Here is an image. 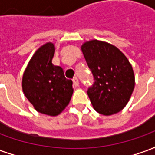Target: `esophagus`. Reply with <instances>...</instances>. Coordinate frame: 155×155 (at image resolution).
<instances>
[{
    "instance_id": "1",
    "label": "esophagus",
    "mask_w": 155,
    "mask_h": 155,
    "mask_svg": "<svg viewBox=\"0 0 155 155\" xmlns=\"http://www.w3.org/2000/svg\"><path fill=\"white\" fill-rule=\"evenodd\" d=\"M72 81H73V83H74V85L75 87H77L79 86V81H78V79L76 77H74L72 79Z\"/></svg>"
}]
</instances>
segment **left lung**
Here are the masks:
<instances>
[{
	"mask_svg": "<svg viewBox=\"0 0 155 155\" xmlns=\"http://www.w3.org/2000/svg\"><path fill=\"white\" fill-rule=\"evenodd\" d=\"M81 50L94 76V84L87 94L94 110L104 115L122 110L134 88L130 61L118 48L104 41H87Z\"/></svg>",
	"mask_w": 155,
	"mask_h": 155,
	"instance_id": "1",
	"label": "left lung"
}]
</instances>
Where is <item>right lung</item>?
<instances>
[{
  "label": "right lung",
  "instance_id": "add662e5",
  "mask_svg": "<svg viewBox=\"0 0 155 155\" xmlns=\"http://www.w3.org/2000/svg\"><path fill=\"white\" fill-rule=\"evenodd\" d=\"M54 45H43L35 51L22 78L25 97L41 114L56 116L70 103L73 94L72 81L64 77L61 66L52 64Z\"/></svg>",
  "mask_w": 155,
  "mask_h": 155
}]
</instances>
